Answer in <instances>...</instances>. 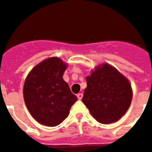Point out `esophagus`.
<instances>
[{
    "instance_id": "esophagus-1",
    "label": "esophagus",
    "mask_w": 152,
    "mask_h": 152,
    "mask_svg": "<svg viewBox=\"0 0 152 152\" xmlns=\"http://www.w3.org/2000/svg\"><path fill=\"white\" fill-rule=\"evenodd\" d=\"M77 98H78V100H81L83 97V94H77Z\"/></svg>"
}]
</instances>
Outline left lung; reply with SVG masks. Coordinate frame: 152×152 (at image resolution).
<instances>
[{
	"mask_svg": "<svg viewBox=\"0 0 152 152\" xmlns=\"http://www.w3.org/2000/svg\"><path fill=\"white\" fill-rule=\"evenodd\" d=\"M86 80L82 102L99 123H114L128 110L132 98L131 85L116 68L103 64Z\"/></svg>",
	"mask_w": 152,
	"mask_h": 152,
	"instance_id": "8db88e82",
	"label": "left lung"
}]
</instances>
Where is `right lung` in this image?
Here are the masks:
<instances>
[{
    "mask_svg": "<svg viewBox=\"0 0 152 152\" xmlns=\"http://www.w3.org/2000/svg\"><path fill=\"white\" fill-rule=\"evenodd\" d=\"M66 68L58 58H49L37 64L25 80L24 101L31 115L41 124L59 125L77 100L63 80Z\"/></svg>",
    "mask_w": 152,
    "mask_h": 152,
    "instance_id": "right-lung-1",
    "label": "right lung"
}]
</instances>
